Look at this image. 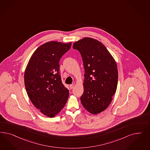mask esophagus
Here are the masks:
<instances>
[{"label":"esophagus","instance_id":"obj_1","mask_svg":"<svg viewBox=\"0 0 150 150\" xmlns=\"http://www.w3.org/2000/svg\"><path fill=\"white\" fill-rule=\"evenodd\" d=\"M74 87V84H71V85H70V88H71V89H72Z\"/></svg>","mask_w":150,"mask_h":150}]
</instances>
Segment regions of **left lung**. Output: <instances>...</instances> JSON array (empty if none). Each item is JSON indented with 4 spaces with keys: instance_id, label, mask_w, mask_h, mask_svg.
<instances>
[{
    "instance_id": "1",
    "label": "left lung",
    "mask_w": 150,
    "mask_h": 150,
    "mask_svg": "<svg viewBox=\"0 0 150 150\" xmlns=\"http://www.w3.org/2000/svg\"><path fill=\"white\" fill-rule=\"evenodd\" d=\"M73 47L80 52L85 69L82 105L90 113H100L109 106L117 90L116 62L105 45L92 38L76 41Z\"/></svg>"
}]
</instances>
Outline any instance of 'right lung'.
<instances>
[{
    "label": "right lung",
    "mask_w": 150,
    "mask_h": 150,
    "mask_svg": "<svg viewBox=\"0 0 150 150\" xmlns=\"http://www.w3.org/2000/svg\"><path fill=\"white\" fill-rule=\"evenodd\" d=\"M71 45V42H46L34 52L25 69L27 95L42 113L50 118L58 114L68 99L69 92L62 83L59 63Z\"/></svg>",
    "instance_id": "right-lung-1"
}]
</instances>
